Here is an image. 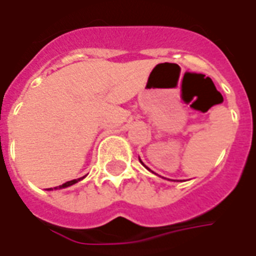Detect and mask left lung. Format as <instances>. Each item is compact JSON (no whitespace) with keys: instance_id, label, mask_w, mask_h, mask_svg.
Listing matches in <instances>:
<instances>
[{"instance_id":"left-lung-1","label":"left lung","mask_w":256,"mask_h":256,"mask_svg":"<svg viewBox=\"0 0 256 256\" xmlns=\"http://www.w3.org/2000/svg\"><path fill=\"white\" fill-rule=\"evenodd\" d=\"M141 163H142V162H141Z\"/></svg>"}]
</instances>
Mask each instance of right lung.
Masks as SVG:
<instances>
[{
  "label": "right lung",
  "mask_w": 256,
  "mask_h": 256,
  "mask_svg": "<svg viewBox=\"0 0 256 256\" xmlns=\"http://www.w3.org/2000/svg\"><path fill=\"white\" fill-rule=\"evenodd\" d=\"M78 181H80V178L79 180H72V181H68V182L63 184V185H60V186H56L54 189H58V188H67V186H71V185H74V184H76ZM52 189V188H50Z\"/></svg>",
  "instance_id": "right-lung-1"
}]
</instances>
